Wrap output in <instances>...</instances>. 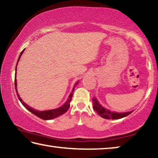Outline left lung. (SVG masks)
I'll list each match as a JSON object with an SVG mask.
<instances>
[{
  "instance_id": "obj_1",
  "label": "left lung",
  "mask_w": 158,
  "mask_h": 158,
  "mask_svg": "<svg viewBox=\"0 0 158 158\" xmlns=\"http://www.w3.org/2000/svg\"><path fill=\"white\" fill-rule=\"evenodd\" d=\"M92 101H93V110L97 112L99 116L105 119H112V120L120 119V118H124L125 116H128V115L130 114L133 111H127V112L111 111V110H109V109L104 107L95 96L92 99Z\"/></svg>"
}]
</instances>
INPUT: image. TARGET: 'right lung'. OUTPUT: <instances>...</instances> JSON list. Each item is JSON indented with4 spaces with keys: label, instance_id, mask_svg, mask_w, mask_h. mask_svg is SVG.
I'll list each match as a JSON object with an SVG mask.
<instances>
[{
    "label": "right lung",
    "instance_id": "1",
    "mask_svg": "<svg viewBox=\"0 0 158 158\" xmlns=\"http://www.w3.org/2000/svg\"><path fill=\"white\" fill-rule=\"evenodd\" d=\"M23 52H24V49H23L22 52H21L19 56L17 63V65H16V68H15V84L16 92H17V97L19 98V100H20L21 104H22L23 106H24V107L26 109H28L29 111H31L32 114H33L34 115H35L36 116L39 117L40 118L45 120V121H47V120H52L53 118H57L58 116H61V115L64 114L68 110L69 108V106H70V102L72 100V98H73V92H74V88H75L77 85H78L79 81H77L75 83V84H74L73 89V90H72V92L69 93V95L68 96V99H67L66 102L63 104L62 106H60V107H58L56 109H49V110H44V111H38V110H36V109H35L33 108H32L31 106L28 105L27 104H26L22 100V99L20 98V96H19V95L18 91H17V78H16V75H17V65H18L19 61L20 58L21 56V55L23 54Z\"/></svg>",
    "mask_w": 158,
    "mask_h": 158
}]
</instances>
